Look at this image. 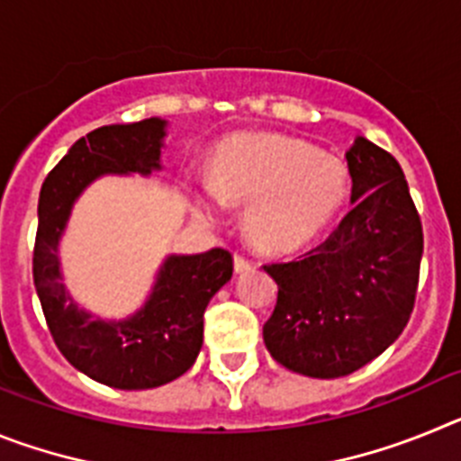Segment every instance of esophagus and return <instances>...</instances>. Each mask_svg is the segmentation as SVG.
<instances>
[{
	"label": "esophagus",
	"mask_w": 461,
	"mask_h": 461,
	"mask_svg": "<svg viewBox=\"0 0 461 461\" xmlns=\"http://www.w3.org/2000/svg\"><path fill=\"white\" fill-rule=\"evenodd\" d=\"M233 266H235V272H238V275H242V272H249L251 270V260L244 258L242 254H235Z\"/></svg>",
	"instance_id": "34e87169"
}]
</instances>
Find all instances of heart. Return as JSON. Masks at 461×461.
I'll return each instance as SVG.
<instances>
[{
	"mask_svg": "<svg viewBox=\"0 0 461 461\" xmlns=\"http://www.w3.org/2000/svg\"><path fill=\"white\" fill-rule=\"evenodd\" d=\"M348 170L313 145L275 133H235L210 157V185L194 194L210 219L244 207V235L258 251L286 254L307 244L339 214Z\"/></svg>",
	"mask_w": 461,
	"mask_h": 461,
	"instance_id": "1",
	"label": "heart"
}]
</instances>
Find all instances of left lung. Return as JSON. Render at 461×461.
Here are the masks:
<instances>
[{
  "mask_svg": "<svg viewBox=\"0 0 461 461\" xmlns=\"http://www.w3.org/2000/svg\"><path fill=\"white\" fill-rule=\"evenodd\" d=\"M353 210L316 249L266 272L276 307L267 351L303 376L357 372L394 344L413 312L422 226L397 158L357 136L346 152Z\"/></svg>",
  "mask_w": 461,
  "mask_h": 461,
  "instance_id": "obj_1",
  "label": "left lung"
}]
</instances>
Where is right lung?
<instances>
[{
	"label": "right lung",
	"instance_id": "right-lung-1",
	"mask_svg": "<svg viewBox=\"0 0 461 461\" xmlns=\"http://www.w3.org/2000/svg\"><path fill=\"white\" fill-rule=\"evenodd\" d=\"M166 129L161 117L94 129L73 142L39 195L34 286L52 339L78 372L117 390L158 388L191 369L203 346V313L233 276L226 249L168 254L148 300L126 319L94 316L64 284L59 242L76 201L104 175L161 170Z\"/></svg>",
	"mask_w": 461,
	"mask_h": 461
}]
</instances>
